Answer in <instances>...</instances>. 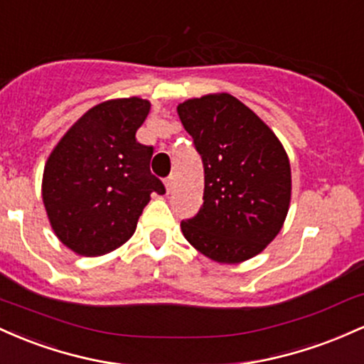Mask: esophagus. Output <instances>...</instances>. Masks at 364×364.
I'll return each mask as SVG.
<instances>
[{"instance_id": "esophagus-1", "label": "esophagus", "mask_w": 364, "mask_h": 364, "mask_svg": "<svg viewBox=\"0 0 364 364\" xmlns=\"http://www.w3.org/2000/svg\"><path fill=\"white\" fill-rule=\"evenodd\" d=\"M171 187H173V177H168V178H166V181H165V189H166V193H170Z\"/></svg>"}]
</instances>
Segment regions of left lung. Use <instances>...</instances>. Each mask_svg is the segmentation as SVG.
Masks as SVG:
<instances>
[{
    "label": "left lung",
    "mask_w": 364,
    "mask_h": 364,
    "mask_svg": "<svg viewBox=\"0 0 364 364\" xmlns=\"http://www.w3.org/2000/svg\"><path fill=\"white\" fill-rule=\"evenodd\" d=\"M203 158V206L181 223L206 258L237 264L255 258L284 227L291 206V163L275 132L228 92L177 106Z\"/></svg>",
    "instance_id": "8db88e82"
}]
</instances>
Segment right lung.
<instances>
[{"label":"right lung","instance_id":"obj_1","mask_svg":"<svg viewBox=\"0 0 364 364\" xmlns=\"http://www.w3.org/2000/svg\"><path fill=\"white\" fill-rule=\"evenodd\" d=\"M148 100L117 97L92 106L60 139L43 173V203L60 242L80 256H103L134 235L151 193L153 148L139 144Z\"/></svg>","mask_w":364,"mask_h":364}]
</instances>
